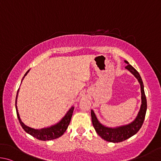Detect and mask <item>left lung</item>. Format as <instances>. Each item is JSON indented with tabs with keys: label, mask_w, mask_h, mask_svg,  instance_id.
<instances>
[{
	"label": "left lung",
	"mask_w": 161,
	"mask_h": 161,
	"mask_svg": "<svg viewBox=\"0 0 161 161\" xmlns=\"http://www.w3.org/2000/svg\"><path fill=\"white\" fill-rule=\"evenodd\" d=\"M125 63L127 64L126 66V69L129 70L135 77L137 78L138 81L140 83L141 92H142V105H141L140 110L138 113L137 117L131 123L127 125L119 126L116 128H109L106 127L102 124H100L97 120L96 116L94 113L93 110H91V117L92 122L95 131L100 136L105 139L107 142L118 143L124 142L125 140L128 139L129 138L136 134L139 129L142 127L145 119L146 109H147V102H146V97L143 89V84L142 79L141 78L139 72L134 69V68L129 64L128 61H125Z\"/></svg>",
	"instance_id": "8db88e82"
}]
</instances>
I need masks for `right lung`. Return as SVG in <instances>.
Masks as SVG:
<instances>
[{
    "label": "right lung",
    "mask_w": 161,
    "mask_h": 161,
    "mask_svg": "<svg viewBox=\"0 0 161 161\" xmlns=\"http://www.w3.org/2000/svg\"><path fill=\"white\" fill-rule=\"evenodd\" d=\"M30 70H28L25 73L23 78L27 74V73L29 72ZM22 78V80H23ZM19 89L17 92V96H16V100H15V108H16V112H17V115H18V118L19 123L22 126V127L23 128L24 130L30 134L31 136L33 137L36 138L39 140L41 141H49V140H53L55 139H57V138L60 137L64 134V132L66 131V129L69 126L70 119H71L72 114L73 112V109L74 108L71 107L70 109L68 111L66 115L63 117L60 122L56 124V125H53L52 126H49L48 128H44L41 129H35L32 128H30L29 126H27L25 125V124L22 122L20 119V117H19V115L18 111V108H17V97H18V94Z\"/></svg>",
    "instance_id": "add662e5"
}]
</instances>
